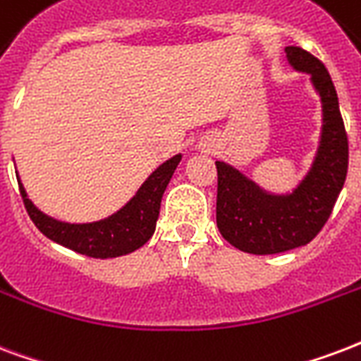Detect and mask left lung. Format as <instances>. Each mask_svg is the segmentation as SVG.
<instances>
[{"instance_id": "1", "label": "left lung", "mask_w": 361, "mask_h": 361, "mask_svg": "<svg viewBox=\"0 0 361 361\" xmlns=\"http://www.w3.org/2000/svg\"><path fill=\"white\" fill-rule=\"evenodd\" d=\"M291 66L312 75L324 104L322 145L312 171L291 196H268L234 167L216 161V226L245 253L272 255L312 242L331 215L348 171V137L331 75L300 47H287Z\"/></svg>"}]
</instances>
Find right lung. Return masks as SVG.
<instances>
[{
	"label": "right lung",
	"mask_w": 361,
	"mask_h": 361,
	"mask_svg": "<svg viewBox=\"0 0 361 361\" xmlns=\"http://www.w3.org/2000/svg\"><path fill=\"white\" fill-rule=\"evenodd\" d=\"M178 161L180 156L167 159L152 173L148 180L140 186L137 196L123 209H119L116 215L108 216L104 221L91 224H68L43 215L28 200L23 184L18 183V186L30 219L49 240L93 259H112L131 253L150 240L156 230L161 196L177 169Z\"/></svg>",
	"instance_id": "right-lung-1"
}]
</instances>
